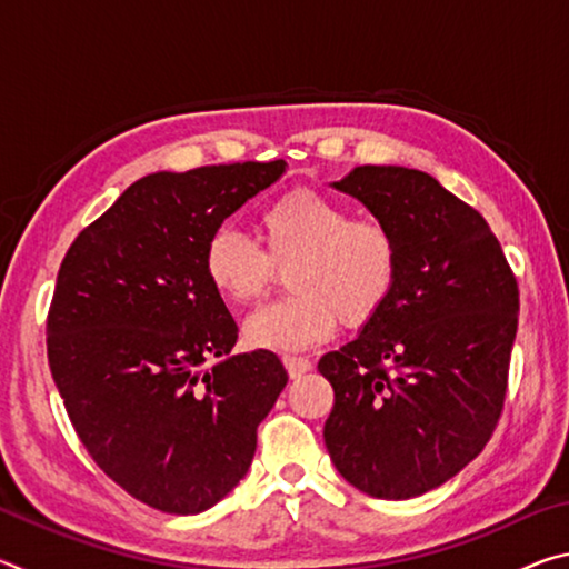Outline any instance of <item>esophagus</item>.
I'll list each match as a JSON object with an SVG mask.
<instances>
[{
    "label": "esophagus",
    "instance_id": "1",
    "mask_svg": "<svg viewBox=\"0 0 569 569\" xmlns=\"http://www.w3.org/2000/svg\"><path fill=\"white\" fill-rule=\"evenodd\" d=\"M283 363H286V371L291 373V379L303 377V373L311 371V366H313L306 359V356H283Z\"/></svg>",
    "mask_w": 569,
    "mask_h": 569
}]
</instances>
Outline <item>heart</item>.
Segmentation results:
<instances>
[{
  "instance_id": "obj_1",
  "label": "heart",
  "mask_w": 569,
  "mask_h": 569,
  "mask_svg": "<svg viewBox=\"0 0 569 569\" xmlns=\"http://www.w3.org/2000/svg\"><path fill=\"white\" fill-rule=\"evenodd\" d=\"M261 248L220 226L203 246L210 288L233 306L253 303L286 271L291 293L258 308L246 341L266 351L323 343L339 321L359 329L383 311L399 281V240L379 218L351 216L319 190H288L258 210Z\"/></svg>"
}]
</instances>
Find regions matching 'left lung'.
Returning a JSON list of instances; mask_svg holds the SVG:
<instances>
[{
	"label": "left lung",
	"mask_w": 569,
	"mask_h": 569,
	"mask_svg": "<svg viewBox=\"0 0 569 569\" xmlns=\"http://www.w3.org/2000/svg\"><path fill=\"white\" fill-rule=\"evenodd\" d=\"M336 188L399 240V281L359 339L321 356L333 387L323 441L377 499L445 485L492 439L505 409L519 288L492 228L421 170L361 166Z\"/></svg>",
	"instance_id": "8db88e82"
}]
</instances>
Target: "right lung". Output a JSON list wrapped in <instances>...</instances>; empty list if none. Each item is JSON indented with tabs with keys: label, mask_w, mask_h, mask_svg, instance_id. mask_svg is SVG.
Here are the masks:
<instances>
[{
	"label": "right lung",
	"mask_w": 569,
	"mask_h": 569,
	"mask_svg": "<svg viewBox=\"0 0 569 569\" xmlns=\"http://www.w3.org/2000/svg\"><path fill=\"white\" fill-rule=\"evenodd\" d=\"M283 170L152 172L62 258L47 359L67 417L94 465L160 512H206L246 477L288 381L273 351L228 356L238 326L203 273L208 236Z\"/></svg>",
	"instance_id": "right-lung-1"
}]
</instances>
